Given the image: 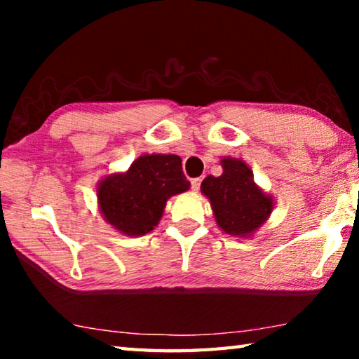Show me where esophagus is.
I'll return each instance as SVG.
<instances>
[{
  "label": "esophagus",
  "mask_w": 359,
  "mask_h": 359,
  "mask_svg": "<svg viewBox=\"0 0 359 359\" xmlns=\"http://www.w3.org/2000/svg\"><path fill=\"white\" fill-rule=\"evenodd\" d=\"M201 180H203L201 177L191 180V190H193V191H198V190H199V187H201Z\"/></svg>",
  "instance_id": "1"
}]
</instances>
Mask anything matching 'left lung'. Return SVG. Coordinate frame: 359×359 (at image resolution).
I'll return each mask as SVG.
<instances>
[{
	"label": "left lung",
	"instance_id": "1",
	"mask_svg": "<svg viewBox=\"0 0 359 359\" xmlns=\"http://www.w3.org/2000/svg\"><path fill=\"white\" fill-rule=\"evenodd\" d=\"M222 175H208L201 191L210 201L215 222L223 233L252 238L274 209V198L255 184L253 172L239 158H222Z\"/></svg>",
	"mask_w": 359,
	"mask_h": 359
}]
</instances>
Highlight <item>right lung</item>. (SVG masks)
I'll return each mask as SVG.
<instances>
[{
	"instance_id": "right-lung-1",
	"label": "right lung",
	"mask_w": 359,
	"mask_h": 359,
	"mask_svg": "<svg viewBox=\"0 0 359 359\" xmlns=\"http://www.w3.org/2000/svg\"><path fill=\"white\" fill-rule=\"evenodd\" d=\"M190 188L177 155L145 154L128 171L114 172L96 187L102 218L118 233L139 238L160 223L168 199Z\"/></svg>"
}]
</instances>
